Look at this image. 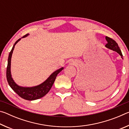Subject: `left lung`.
Instances as JSON below:
<instances>
[{"mask_svg":"<svg viewBox=\"0 0 129 129\" xmlns=\"http://www.w3.org/2000/svg\"><path fill=\"white\" fill-rule=\"evenodd\" d=\"M105 38H106L107 42H108V43H107L105 45V47L106 48H109V49L117 52L119 54V55L121 56V57L122 58L123 55H122L121 51V49H120L119 47H118V44L115 42L114 40H113L112 39L109 38V37H108V36H106Z\"/></svg>","mask_w":129,"mask_h":129,"instance_id":"obj_1","label":"left lung"}]
</instances>
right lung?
<instances>
[{
    "instance_id": "1",
    "label": "right lung",
    "mask_w": 129,
    "mask_h": 129,
    "mask_svg": "<svg viewBox=\"0 0 129 129\" xmlns=\"http://www.w3.org/2000/svg\"><path fill=\"white\" fill-rule=\"evenodd\" d=\"M29 34H27L24 36L23 38H24L27 37ZM21 40V38L17 40L15 42V44L13 46L11 51L10 52L9 56L8 58V64L7 67V71H6V77L8 84L11 88L15 92H16L20 97L22 99L28 100V101H32V100H35L37 99H39L43 97L45 95L48 93L50 89L52 88L53 83L55 81L57 76L59 73L61 71L63 70L64 68L62 67L59 69H57L53 73H52L51 76L47 78V79L43 82L42 84L39 85L38 86H33V87H23L19 86L13 80L11 76V57L14 51L15 45L16 44L18 41Z\"/></svg>"
}]
</instances>
